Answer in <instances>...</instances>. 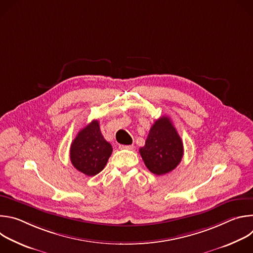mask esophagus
<instances>
[{
  "mask_svg": "<svg viewBox=\"0 0 253 253\" xmlns=\"http://www.w3.org/2000/svg\"><path fill=\"white\" fill-rule=\"evenodd\" d=\"M120 149H126V150H132L134 148V145H119Z\"/></svg>",
  "mask_w": 253,
  "mask_h": 253,
  "instance_id": "obj_1",
  "label": "esophagus"
}]
</instances>
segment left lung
<instances>
[{"mask_svg": "<svg viewBox=\"0 0 253 253\" xmlns=\"http://www.w3.org/2000/svg\"><path fill=\"white\" fill-rule=\"evenodd\" d=\"M139 152L153 174L164 175L178 166L183 157V143L170 118L163 116L155 121Z\"/></svg>", "mask_w": 253, "mask_h": 253, "instance_id": "left-lung-1", "label": "left lung"}]
</instances>
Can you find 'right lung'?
I'll list each match as a JSON object with an SVG mask.
<instances>
[{"label": "right lung", "mask_w": 253, "mask_h": 253, "mask_svg": "<svg viewBox=\"0 0 253 253\" xmlns=\"http://www.w3.org/2000/svg\"><path fill=\"white\" fill-rule=\"evenodd\" d=\"M112 146L107 142L98 120H93L81 129L71 144L70 160L73 166L87 176L101 172L112 154Z\"/></svg>", "instance_id": "1"}]
</instances>
